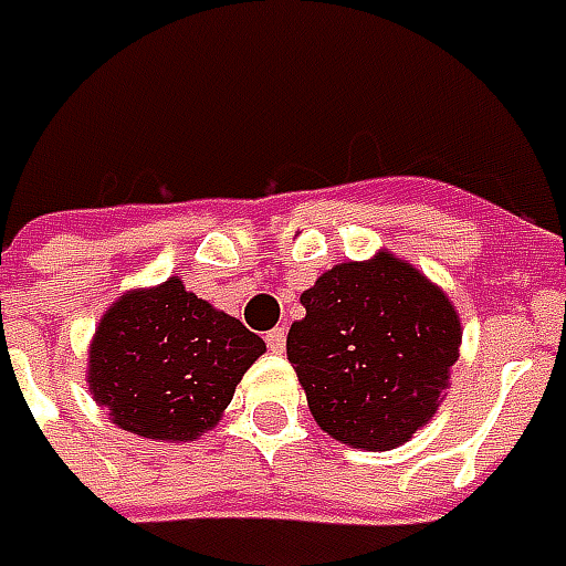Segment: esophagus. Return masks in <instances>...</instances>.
Masks as SVG:
<instances>
[{"instance_id": "obj_1", "label": "esophagus", "mask_w": 566, "mask_h": 566, "mask_svg": "<svg viewBox=\"0 0 566 566\" xmlns=\"http://www.w3.org/2000/svg\"><path fill=\"white\" fill-rule=\"evenodd\" d=\"M264 340H268V347H271L274 354H280V350L286 347V332H283V328H271V332L264 335Z\"/></svg>"}]
</instances>
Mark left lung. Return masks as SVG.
<instances>
[{"label": "left lung", "mask_w": 566, "mask_h": 566, "mask_svg": "<svg viewBox=\"0 0 566 566\" xmlns=\"http://www.w3.org/2000/svg\"><path fill=\"white\" fill-rule=\"evenodd\" d=\"M302 304L286 356L319 430L350 448L392 451L436 418L463 340L442 286L380 250L328 268Z\"/></svg>", "instance_id": "8db88e82"}]
</instances>
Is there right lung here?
Returning a JSON list of instances; mask_svg holds the SVG:
<instances>
[{
  "label": "right lung",
  "mask_w": 566,
  "mask_h": 566,
  "mask_svg": "<svg viewBox=\"0 0 566 566\" xmlns=\"http://www.w3.org/2000/svg\"><path fill=\"white\" fill-rule=\"evenodd\" d=\"M264 340L179 276L127 290L99 316L87 387L118 430L148 442H195L234 399Z\"/></svg>",
  "instance_id": "right-lung-1"
}]
</instances>
